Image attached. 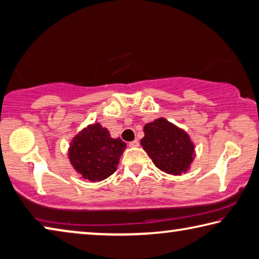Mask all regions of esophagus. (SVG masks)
<instances>
[{"instance_id":"obj_1","label":"esophagus","mask_w":259,"mask_h":259,"mask_svg":"<svg viewBox=\"0 0 259 259\" xmlns=\"http://www.w3.org/2000/svg\"><path fill=\"white\" fill-rule=\"evenodd\" d=\"M128 145H130V147H133V148L134 147H139V140L135 139V140H133V141H131Z\"/></svg>"}]
</instances>
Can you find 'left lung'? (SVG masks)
<instances>
[{"label":"left lung","instance_id":"left-lung-1","mask_svg":"<svg viewBox=\"0 0 259 259\" xmlns=\"http://www.w3.org/2000/svg\"><path fill=\"white\" fill-rule=\"evenodd\" d=\"M143 131L141 146L156 166L175 176L187 171L195 152L193 142L184 130L159 118L146 124Z\"/></svg>","mask_w":259,"mask_h":259}]
</instances>
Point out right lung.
Masks as SVG:
<instances>
[{"mask_svg":"<svg viewBox=\"0 0 259 259\" xmlns=\"http://www.w3.org/2000/svg\"><path fill=\"white\" fill-rule=\"evenodd\" d=\"M125 148L126 143L121 139H112L108 130L97 122L74 137L69 158L83 179L101 181L116 171Z\"/></svg>","mask_w":259,"mask_h":259,"instance_id":"1","label":"right lung"}]
</instances>
